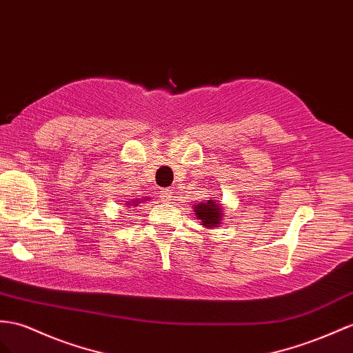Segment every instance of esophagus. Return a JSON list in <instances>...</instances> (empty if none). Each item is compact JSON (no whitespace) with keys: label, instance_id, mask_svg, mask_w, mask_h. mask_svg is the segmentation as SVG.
Returning <instances> with one entry per match:
<instances>
[{"label":"esophagus","instance_id":"34e87169","mask_svg":"<svg viewBox=\"0 0 353 353\" xmlns=\"http://www.w3.org/2000/svg\"><path fill=\"white\" fill-rule=\"evenodd\" d=\"M161 200L164 203H170L171 200H173V194H171L170 189H164V191H161Z\"/></svg>","mask_w":353,"mask_h":353}]
</instances>
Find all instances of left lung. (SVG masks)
I'll return each mask as SVG.
<instances>
[{
  "instance_id": "1",
  "label": "left lung",
  "mask_w": 353,
  "mask_h": 353,
  "mask_svg": "<svg viewBox=\"0 0 353 353\" xmlns=\"http://www.w3.org/2000/svg\"><path fill=\"white\" fill-rule=\"evenodd\" d=\"M195 216L201 221L204 228H213L218 227L221 221L223 219V212L219 203L213 200H205V203H198L194 207Z\"/></svg>"
}]
</instances>
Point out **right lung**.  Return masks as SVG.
Listing matches in <instances>:
<instances>
[{
	"label": "right lung",
	"mask_w": 353,
	"mask_h": 353,
	"mask_svg": "<svg viewBox=\"0 0 353 353\" xmlns=\"http://www.w3.org/2000/svg\"><path fill=\"white\" fill-rule=\"evenodd\" d=\"M128 204H130V203H128ZM137 204H140V203H139V201H134V204H132V205H137Z\"/></svg>",
	"instance_id": "right-lung-1"
}]
</instances>
